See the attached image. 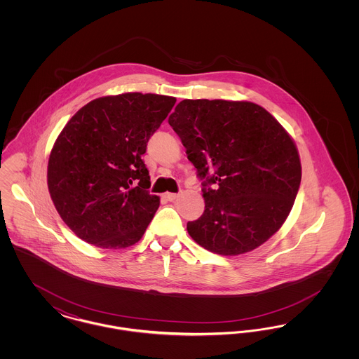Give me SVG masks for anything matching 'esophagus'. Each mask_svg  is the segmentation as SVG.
<instances>
[{
    "label": "esophagus",
    "instance_id": "esophagus-1",
    "mask_svg": "<svg viewBox=\"0 0 359 359\" xmlns=\"http://www.w3.org/2000/svg\"><path fill=\"white\" fill-rule=\"evenodd\" d=\"M177 194H171V192H167V194H164V199L165 201H168V202H173V201H176L177 199Z\"/></svg>",
    "mask_w": 359,
    "mask_h": 359
}]
</instances>
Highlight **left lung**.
I'll return each mask as SVG.
<instances>
[{
    "mask_svg": "<svg viewBox=\"0 0 359 359\" xmlns=\"http://www.w3.org/2000/svg\"><path fill=\"white\" fill-rule=\"evenodd\" d=\"M168 122L205 179V212L187 223L191 238L211 253L238 256L277 233L302 180L299 151L283 125L257 103L224 100H184Z\"/></svg>",
    "mask_w": 359,
    "mask_h": 359,
    "instance_id": "obj_1",
    "label": "left lung"
}]
</instances>
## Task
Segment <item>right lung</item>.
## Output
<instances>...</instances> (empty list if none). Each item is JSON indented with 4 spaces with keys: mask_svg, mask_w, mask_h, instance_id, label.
<instances>
[{
    "mask_svg": "<svg viewBox=\"0 0 359 359\" xmlns=\"http://www.w3.org/2000/svg\"><path fill=\"white\" fill-rule=\"evenodd\" d=\"M175 102L158 94L106 95L66 123L52 147L47 183L76 237L102 249H125L142 238L160 198L148 192L141 156Z\"/></svg>",
    "mask_w": 359,
    "mask_h": 359,
    "instance_id": "1",
    "label": "right lung"
}]
</instances>
